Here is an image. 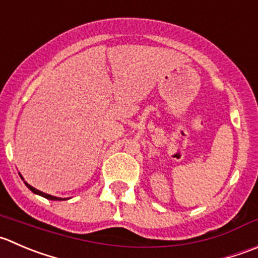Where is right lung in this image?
I'll return each mask as SVG.
<instances>
[{"instance_id": "right-lung-1", "label": "right lung", "mask_w": 258, "mask_h": 258, "mask_svg": "<svg viewBox=\"0 0 258 258\" xmlns=\"http://www.w3.org/2000/svg\"><path fill=\"white\" fill-rule=\"evenodd\" d=\"M20 176H21V174H20ZM21 179L24 180V177L21 176ZM25 182V185H26L27 187H29L30 190H31L32 192H35V194H37V196H41V197H44V198H46V199H49V201H66V198H57V197H54V196H50V194H45V192H42V191H40V190H37V189H35L34 186H31V185L30 184H27L26 181H24Z\"/></svg>"}]
</instances>
